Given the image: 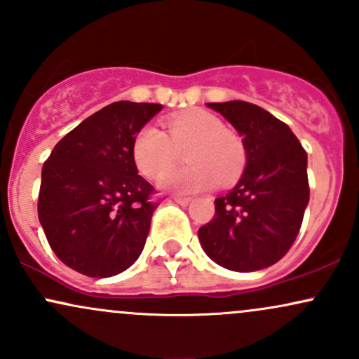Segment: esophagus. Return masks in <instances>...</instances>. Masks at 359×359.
Masks as SVG:
<instances>
[{
    "instance_id": "esophagus-1",
    "label": "esophagus",
    "mask_w": 359,
    "mask_h": 359,
    "mask_svg": "<svg viewBox=\"0 0 359 359\" xmlns=\"http://www.w3.org/2000/svg\"><path fill=\"white\" fill-rule=\"evenodd\" d=\"M174 201L180 205H187L189 203H191V197H174Z\"/></svg>"
}]
</instances>
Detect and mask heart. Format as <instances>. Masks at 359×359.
Here are the masks:
<instances>
[{"instance_id": "b5f03b06", "label": "heart", "mask_w": 359, "mask_h": 359, "mask_svg": "<svg viewBox=\"0 0 359 359\" xmlns=\"http://www.w3.org/2000/svg\"><path fill=\"white\" fill-rule=\"evenodd\" d=\"M186 150L185 168L163 170ZM138 172L156 179L163 191L194 194L221 184H231L241 175L246 150L241 138L226 130L216 114L204 109H189L165 119V133L155 126H143L131 145Z\"/></svg>"}]
</instances>
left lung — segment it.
Here are the masks:
<instances>
[{
	"label": "left lung",
	"instance_id": "8db88e82",
	"mask_svg": "<svg viewBox=\"0 0 359 359\" xmlns=\"http://www.w3.org/2000/svg\"><path fill=\"white\" fill-rule=\"evenodd\" d=\"M243 137L246 168L231 192L214 201L199 228L201 245L217 265L257 271L287 255L309 204L307 154L285 123L246 101L208 102Z\"/></svg>",
	"mask_w": 359,
	"mask_h": 359
}]
</instances>
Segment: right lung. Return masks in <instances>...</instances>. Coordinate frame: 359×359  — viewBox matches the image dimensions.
I'll return each instance as SVG.
<instances>
[{
  "instance_id": "right-lung-1",
  "label": "right lung",
  "mask_w": 359,
  "mask_h": 359,
  "mask_svg": "<svg viewBox=\"0 0 359 359\" xmlns=\"http://www.w3.org/2000/svg\"><path fill=\"white\" fill-rule=\"evenodd\" d=\"M162 108L113 102L69 131L45 160L39 219L69 269L106 278L138 259L160 203L154 185L138 175L131 145Z\"/></svg>"
}]
</instances>
